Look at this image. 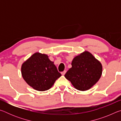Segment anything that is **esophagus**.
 Here are the masks:
<instances>
[{"mask_svg": "<svg viewBox=\"0 0 121 121\" xmlns=\"http://www.w3.org/2000/svg\"><path fill=\"white\" fill-rule=\"evenodd\" d=\"M66 72H67L66 70H64L63 71H62V72H61V74H62V75H65V74L66 73Z\"/></svg>", "mask_w": 121, "mask_h": 121, "instance_id": "obj_1", "label": "esophagus"}]
</instances>
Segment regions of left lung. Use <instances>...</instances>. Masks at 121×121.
Listing matches in <instances>:
<instances>
[{
  "mask_svg": "<svg viewBox=\"0 0 121 121\" xmlns=\"http://www.w3.org/2000/svg\"><path fill=\"white\" fill-rule=\"evenodd\" d=\"M65 77L79 91L90 89L99 81L102 74L101 63L87 51L75 57Z\"/></svg>",
  "mask_w": 121,
  "mask_h": 121,
  "instance_id": "8db88e82",
  "label": "left lung"
}]
</instances>
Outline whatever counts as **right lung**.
<instances>
[{
  "mask_svg": "<svg viewBox=\"0 0 121 121\" xmlns=\"http://www.w3.org/2000/svg\"><path fill=\"white\" fill-rule=\"evenodd\" d=\"M22 77L35 90L44 91L50 89L61 74L46 54L36 53L22 65Z\"/></svg>",
  "mask_w": 121,
  "mask_h": 121,
  "instance_id": "right-lung-1",
  "label": "right lung"
}]
</instances>
